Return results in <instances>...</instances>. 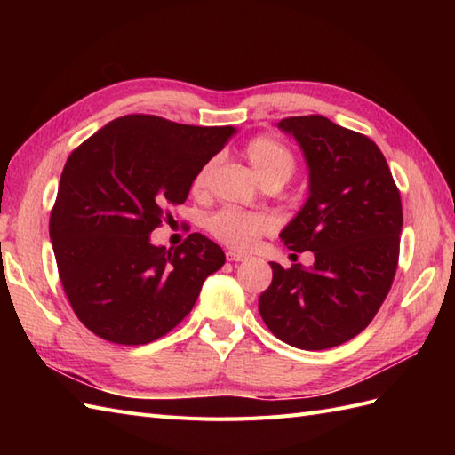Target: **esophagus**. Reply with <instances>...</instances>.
Returning a JSON list of instances; mask_svg holds the SVG:
<instances>
[{
    "instance_id": "obj_1",
    "label": "esophagus",
    "mask_w": 455,
    "mask_h": 455,
    "mask_svg": "<svg viewBox=\"0 0 455 455\" xmlns=\"http://www.w3.org/2000/svg\"><path fill=\"white\" fill-rule=\"evenodd\" d=\"M246 258H248L246 254L235 252V250H228V252H227V259H228V262H244Z\"/></svg>"
}]
</instances>
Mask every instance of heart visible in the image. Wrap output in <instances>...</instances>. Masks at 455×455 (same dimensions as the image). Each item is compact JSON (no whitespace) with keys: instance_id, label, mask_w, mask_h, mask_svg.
<instances>
[{"instance_id":"obj_1","label":"heart","mask_w":455,"mask_h":455,"mask_svg":"<svg viewBox=\"0 0 455 455\" xmlns=\"http://www.w3.org/2000/svg\"><path fill=\"white\" fill-rule=\"evenodd\" d=\"M244 154L252 166L259 183L275 181L283 186L295 173L297 162L293 152L282 140L267 134L254 137L244 147ZM212 162L203 164L191 180V189L199 193L205 189ZM274 228V220L266 212L240 211L235 207H222L207 217V230L227 246L246 250L252 246L259 236L267 235Z\"/></svg>"}]
</instances>
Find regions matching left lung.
I'll return each instance as SVG.
<instances>
[{"instance_id":"1","label":"left lung","mask_w":455,"mask_h":455,"mask_svg":"<svg viewBox=\"0 0 455 455\" xmlns=\"http://www.w3.org/2000/svg\"><path fill=\"white\" fill-rule=\"evenodd\" d=\"M301 144L311 196L283 228L289 250L315 266L274 269L258 308L279 340L301 350L340 346L373 321L393 285L403 228L401 193L379 147L323 115L287 117Z\"/></svg>"}]
</instances>
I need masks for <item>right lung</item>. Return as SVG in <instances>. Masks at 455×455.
I'll return each instance as SVG.
<instances>
[{
  "instance_id": "1",
  "label": "right lung",
  "mask_w": 455,
  "mask_h": 455,
  "mask_svg": "<svg viewBox=\"0 0 455 455\" xmlns=\"http://www.w3.org/2000/svg\"><path fill=\"white\" fill-rule=\"evenodd\" d=\"M233 132L132 113L68 156L48 230L68 301L95 336L123 346L158 340L225 264L222 248L199 233L172 250L150 244V233Z\"/></svg>"
}]
</instances>
